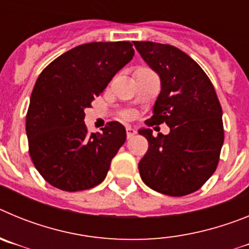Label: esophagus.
I'll return each mask as SVG.
<instances>
[{
	"label": "esophagus",
	"mask_w": 249,
	"mask_h": 249,
	"mask_svg": "<svg viewBox=\"0 0 249 249\" xmlns=\"http://www.w3.org/2000/svg\"><path fill=\"white\" fill-rule=\"evenodd\" d=\"M126 133H127V138H132L133 136L136 135V129L132 128V127L127 126L126 127Z\"/></svg>",
	"instance_id": "obj_1"
}]
</instances>
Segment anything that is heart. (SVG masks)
<instances>
[{"label":"heart","mask_w":249,"mask_h":249,"mask_svg":"<svg viewBox=\"0 0 249 249\" xmlns=\"http://www.w3.org/2000/svg\"><path fill=\"white\" fill-rule=\"evenodd\" d=\"M141 70H146V68H141ZM122 117L124 120H131V118H133V113L131 111H124L122 113Z\"/></svg>","instance_id":"heart-1"}]
</instances>
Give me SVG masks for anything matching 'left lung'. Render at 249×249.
<instances>
[{"instance_id":"left-lung-1","label":"left lung","mask_w":249,"mask_h":249,"mask_svg":"<svg viewBox=\"0 0 249 249\" xmlns=\"http://www.w3.org/2000/svg\"><path fill=\"white\" fill-rule=\"evenodd\" d=\"M136 50L160 78V93L147 126L166 123L168 135L141 129L148 149L138 163L142 181L172 197L198 191L218 166L224 141L222 107L198 63L179 48L144 41Z\"/></svg>"}]
</instances>
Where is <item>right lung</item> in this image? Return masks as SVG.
Instances as JSON below:
<instances>
[{
    "label": "right lung",
    "instance_id": "obj_1",
    "mask_svg": "<svg viewBox=\"0 0 249 249\" xmlns=\"http://www.w3.org/2000/svg\"><path fill=\"white\" fill-rule=\"evenodd\" d=\"M135 54L132 43L91 42L67 51L41 72L26 114L28 152L39 175L66 192L103 181L126 141L117 121L89 135L85 109Z\"/></svg>",
    "mask_w": 249,
    "mask_h": 249
}]
</instances>
